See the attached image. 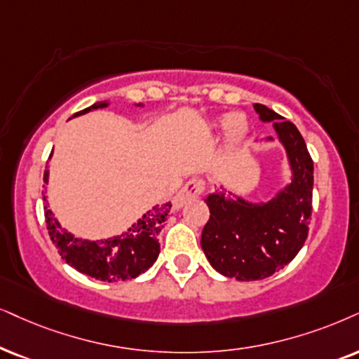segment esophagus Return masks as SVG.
<instances>
[{"mask_svg":"<svg viewBox=\"0 0 359 359\" xmlns=\"http://www.w3.org/2000/svg\"><path fill=\"white\" fill-rule=\"evenodd\" d=\"M203 190H205V182H203L202 179H197V177H195V179H190L189 182L180 189V192L177 194L175 205L184 207L189 201H192V198H197L198 195H202Z\"/></svg>","mask_w":359,"mask_h":359,"instance_id":"1","label":"esophagus"}]
</instances>
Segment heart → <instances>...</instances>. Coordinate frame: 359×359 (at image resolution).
I'll return each mask as SVG.
<instances>
[{"label":"heart","mask_w":359,"mask_h":359,"mask_svg":"<svg viewBox=\"0 0 359 359\" xmlns=\"http://www.w3.org/2000/svg\"><path fill=\"white\" fill-rule=\"evenodd\" d=\"M238 121H240L238 116L230 117L229 130H230V134L233 135V137H238V135H242L243 130H245V122H238Z\"/></svg>","instance_id":"1"}]
</instances>
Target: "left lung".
Listing matches in <instances>:
<instances>
[{
  "label": "left lung",
  "instance_id": "1",
  "mask_svg": "<svg viewBox=\"0 0 359 359\" xmlns=\"http://www.w3.org/2000/svg\"><path fill=\"white\" fill-rule=\"evenodd\" d=\"M255 111L263 122H273L293 179L265 203L224 192L205 198L210 219L202 230V250L219 273L240 281L266 278L288 265L305 243L313 210V161L305 139L293 122L263 104H255Z\"/></svg>",
  "mask_w": 359,
  "mask_h": 359
}]
</instances>
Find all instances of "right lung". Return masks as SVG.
<instances>
[{
	"label": "right lung",
	"mask_w": 359,
	"mask_h": 359,
	"mask_svg": "<svg viewBox=\"0 0 359 359\" xmlns=\"http://www.w3.org/2000/svg\"><path fill=\"white\" fill-rule=\"evenodd\" d=\"M106 106L107 102H96L90 107L76 112L74 116L86 114L93 109ZM44 182H48V170H44ZM170 207V202L164 203L162 207H154V210L144 213L142 219L127 232L114 238L90 242V240L76 238L59 225L53 212L48 208L46 195H44L46 226L59 255L81 273L96 280L109 281V283L135 278L151 269L161 253L157 235L169 217Z\"/></svg>",
	"instance_id": "obj_1"
}]
</instances>
